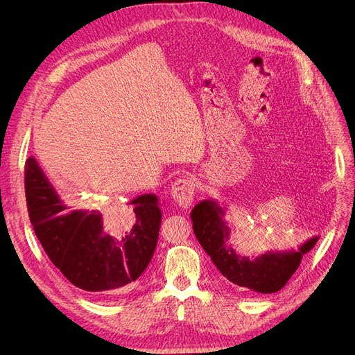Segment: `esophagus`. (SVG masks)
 I'll list each match as a JSON object with an SVG mask.
<instances>
[{
  "mask_svg": "<svg viewBox=\"0 0 355 355\" xmlns=\"http://www.w3.org/2000/svg\"><path fill=\"white\" fill-rule=\"evenodd\" d=\"M195 187H196V182L192 178H182L173 183L172 196L175 202L180 207H183V209H187V207H191V205L193 203Z\"/></svg>",
  "mask_w": 355,
  "mask_h": 355,
  "instance_id": "esophagus-1",
  "label": "esophagus"
}]
</instances>
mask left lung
Here are the masks:
<instances>
[{"label": "left lung", "mask_w": 355, "mask_h": 355, "mask_svg": "<svg viewBox=\"0 0 355 355\" xmlns=\"http://www.w3.org/2000/svg\"><path fill=\"white\" fill-rule=\"evenodd\" d=\"M193 232L211 257L219 272L243 291L274 294L298 269L302 257L318 242L320 236L306 239L298 249L268 251L257 258L243 257L234 246V227L225 219V207L216 200L205 199L191 212Z\"/></svg>", "instance_id": "1"}]
</instances>
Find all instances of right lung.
Listing matches in <instances>:
<instances>
[{
    "mask_svg": "<svg viewBox=\"0 0 355 355\" xmlns=\"http://www.w3.org/2000/svg\"><path fill=\"white\" fill-rule=\"evenodd\" d=\"M26 199L34 232L50 261L74 286L96 295L130 289L155 254L162 211L153 193L135 198L126 211L104 218L71 211L31 156Z\"/></svg>",
    "mask_w": 355,
    "mask_h": 355,
    "instance_id": "add662e5",
    "label": "right lung"
}]
</instances>
